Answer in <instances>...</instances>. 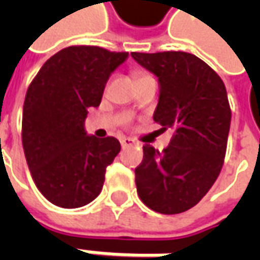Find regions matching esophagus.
<instances>
[{
  "label": "esophagus",
  "mask_w": 260,
  "mask_h": 260,
  "mask_svg": "<svg viewBox=\"0 0 260 260\" xmlns=\"http://www.w3.org/2000/svg\"><path fill=\"white\" fill-rule=\"evenodd\" d=\"M120 143H121L123 147H128V146L135 145V142H133L130 137H121V139H120Z\"/></svg>",
  "instance_id": "34e87169"
}]
</instances>
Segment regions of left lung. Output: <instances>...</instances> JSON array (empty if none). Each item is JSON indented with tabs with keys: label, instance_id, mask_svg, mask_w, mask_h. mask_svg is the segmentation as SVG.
<instances>
[{
	"label": "left lung",
	"instance_id": "1",
	"mask_svg": "<svg viewBox=\"0 0 260 260\" xmlns=\"http://www.w3.org/2000/svg\"><path fill=\"white\" fill-rule=\"evenodd\" d=\"M132 57L159 82L153 120L174 136L164 152L143 146L136 168L140 200L160 214H179L201 201L221 171L232 111L221 78L185 52L137 53Z\"/></svg>",
	"mask_w": 260,
	"mask_h": 260
}]
</instances>
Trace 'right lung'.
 Masks as SVG:
<instances>
[{"label": "right lung", "mask_w": 260, "mask_h": 260, "mask_svg": "<svg viewBox=\"0 0 260 260\" xmlns=\"http://www.w3.org/2000/svg\"><path fill=\"white\" fill-rule=\"evenodd\" d=\"M127 57L96 46H71L46 60L28 86L23 149L36 186L52 204L78 208L101 192L105 169L121 146L115 137L88 135L85 118Z\"/></svg>", "instance_id": "obj_1"}]
</instances>
